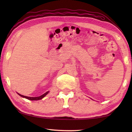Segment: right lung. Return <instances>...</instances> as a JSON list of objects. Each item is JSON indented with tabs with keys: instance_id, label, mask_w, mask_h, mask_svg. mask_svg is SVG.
<instances>
[{
	"instance_id": "add662e5",
	"label": "right lung",
	"mask_w": 132,
	"mask_h": 132,
	"mask_svg": "<svg viewBox=\"0 0 132 132\" xmlns=\"http://www.w3.org/2000/svg\"><path fill=\"white\" fill-rule=\"evenodd\" d=\"M49 93V91H47V92H46L45 93H44V94H42L41 96H39V97H27V96H24L23 95H21L20 94L17 93L18 94H19L20 96H21V97H23V98H25L26 99H28L29 100H31V101H34V100H41L45 96H46V95L48 94Z\"/></svg>"
}]
</instances>
